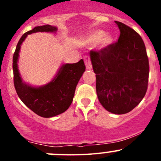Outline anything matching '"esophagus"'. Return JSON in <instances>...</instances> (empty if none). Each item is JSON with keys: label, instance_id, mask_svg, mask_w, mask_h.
<instances>
[{"label": "esophagus", "instance_id": "esophagus-1", "mask_svg": "<svg viewBox=\"0 0 161 161\" xmlns=\"http://www.w3.org/2000/svg\"><path fill=\"white\" fill-rule=\"evenodd\" d=\"M84 62H85L86 67L87 69H92V64H91L90 61V58L89 56H85L84 57Z\"/></svg>", "mask_w": 161, "mask_h": 161}]
</instances>
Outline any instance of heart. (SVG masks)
Masks as SVG:
<instances>
[{"mask_svg":"<svg viewBox=\"0 0 161 161\" xmlns=\"http://www.w3.org/2000/svg\"><path fill=\"white\" fill-rule=\"evenodd\" d=\"M86 42L89 45H94L100 42V47L105 49L113 43V38L110 34L105 33L104 31L97 30L91 33Z\"/></svg>","mask_w":161,"mask_h":161,"instance_id":"heart-1","label":"heart"}]
</instances>
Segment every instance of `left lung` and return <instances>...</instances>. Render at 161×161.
I'll return each instance as SVG.
<instances>
[{"label": "left lung", "instance_id": "8db88e82", "mask_svg": "<svg viewBox=\"0 0 161 161\" xmlns=\"http://www.w3.org/2000/svg\"><path fill=\"white\" fill-rule=\"evenodd\" d=\"M117 43L90 57L96 73L99 101L115 114L129 113L143 99L149 78V61L142 37L122 22H117Z\"/></svg>", "mask_w": 161, "mask_h": 161}]
</instances>
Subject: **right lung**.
Instances as JSON below:
<instances>
[{"label": "right lung", "instance_id": "right-lung-1", "mask_svg": "<svg viewBox=\"0 0 161 161\" xmlns=\"http://www.w3.org/2000/svg\"><path fill=\"white\" fill-rule=\"evenodd\" d=\"M50 25L36 26L24 33L13 55V73L16 92L24 104L43 118H51L67 111L72 102L76 86L86 70L83 60L74 64H63L56 75L46 85L33 86L23 82L18 69L21 45L30 34L37 32H56Z\"/></svg>", "mask_w": 161, "mask_h": 161}]
</instances>
